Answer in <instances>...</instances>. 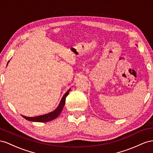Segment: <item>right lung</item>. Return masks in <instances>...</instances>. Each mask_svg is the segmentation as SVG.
Instances as JSON below:
<instances>
[{
	"label": "right lung",
	"mask_w": 153,
	"mask_h": 153,
	"mask_svg": "<svg viewBox=\"0 0 153 153\" xmlns=\"http://www.w3.org/2000/svg\"><path fill=\"white\" fill-rule=\"evenodd\" d=\"M69 91H67L65 94L63 95V98L62 99V101H61L58 107L56 109V110L52 111L51 113H48V114L44 115H40V116H37V117H27L25 116H23L22 117L25 119L26 120H30V121H33V122H39V123H46V122H49V121H51L52 120L55 119L56 117H58L59 116V115L62 112L63 108L65 104V100H66V97L68 95Z\"/></svg>",
	"instance_id": "add662e5"
}]
</instances>
